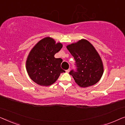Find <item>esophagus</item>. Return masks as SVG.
<instances>
[{"label": "esophagus", "instance_id": "1", "mask_svg": "<svg viewBox=\"0 0 125 125\" xmlns=\"http://www.w3.org/2000/svg\"><path fill=\"white\" fill-rule=\"evenodd\" d=\"M66 72H67V73H69V71H70V69H67V70H66Z\"/></svg>", "mask_w": 125, "mask_h": 125}]
</instances>
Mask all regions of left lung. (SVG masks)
I'll list each match as a JSON object with an SVG mask.
<instances>
[{"instance_id": "1", "label": "left lung", "mask_w": 125, "mask_h": 125, "mask_svg": "<svg viewBox=\"0 0 125 125\" xmlns=\"http://www.w3.org/2000/svg\"><path fill=\"white\" fill-rule=\"evenodd\" d=\"M66 48L76 61L77 70H72L69 74L77 84L86 88L98 83L103 74L104 66L93 45L88 40L81 39Z\"/></svg>"}]
</instances>
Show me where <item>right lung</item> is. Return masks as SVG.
I'll return each mask as SVG.
<instances>
[{"instance_id": "obj_1", "label": "right lung", "mask_w": 125, "mask_h": 125, "mask_svg": "<svg viewBox=\"0 0 125 125\" xmlns=\"http://www.w3.org/2000/svg\"><path fill=\"white\" fill-rule=\"evenodd\" d=\"M62 44L47 37L37 42L30 51L26 61V69L31 79L41 86H49L65 72L61 68L62 60L54 54L62 48Z\"/></svg>"}]
</instances>
